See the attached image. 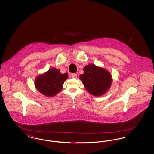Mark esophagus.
I'll return each mask as SVG.
<instances>
[{
  "label": "esophagus",
  "mask_w": 154,
  "mask_h": 154,
  "mask_svg": "<svg viewBox=\"0 0 154 154\" xmlns=\"http://www.w3.org/2000/svg\"><path fill=\"white\" fill-rule=\"evenodd\" d=\"M71 76H72V77H73V78H77V74L75 73L72 74H71Z\"/></svg>",
  "instance_id": "1"
}]
</instances>
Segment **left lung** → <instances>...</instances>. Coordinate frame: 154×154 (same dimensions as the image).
<instances>
[{
    "mask_svg": "<svg viewBox=\"0 0 154 154\" xmlns=\"http://www.w3.org/2000/svg\"><path fill=\"white\" fill-rule=\"evenodd\" d=\"M84 72L80 79L91 95H103L110 88L112 82L111 75L106 69L91 64L84 67Z\"/></svg>",
    "mask_w": 154,
    "mask_h": 154,
    "instance_id": "1",
    "label": "left lung"
}]
</instances>
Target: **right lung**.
<instances>
[{
    "instance_id": "1",
    "label": "right lung",
    "mask_w": 154,
    "mask_h": 154,
    "mask_svg": "<svg viewBox=\"0 0 154 154\" xmlns=\"http://www.w3.org/2000/svg\"><path fill=\"white\" fill-rule=\"evenodd\" d=\"M67 77L68 74H61L59 70L52 68L36 77L35 86L44 95L54 96L61 91L62 85Z\"/></svg>"
}]
</instances>
